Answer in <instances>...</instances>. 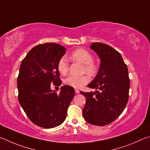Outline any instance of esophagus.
Returning a JSON list of instances; mask_svg holds the SVG:
<instances>
[{
	"instance_id": "obj_1",
	"label": "esophagus",
	"mask_w": 150,
	"mask_h": 150,
	"mask_svg": "<svg viewBox=\"0 0 150 150\" xmlns=\"http://www.w3.org/2000/svg\"><path fill=\"white\" fill-rule=\"evenodd\" d=\"M75 92L76 93H80V91L78 90V89H75Z\"/></svg>"
}]
</instances>
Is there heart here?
<instances>
[{
    "instance_id": "heart-1",
    "label": "heart",
    "mask_w": 150,
    "mask_h": 150,
    "mask_svg": "<svg viewBox=\"0 0 150 150\" xmlns=\"http://www.w3.org/2000/svg\"><path fill=\"white\" fill-rule=\"evenodd\" d=\"M70 59L74 62H78L83 64L82 72L86 73L90 76H94L98 72V65L93 62L94 57L93 54L88 51L83 49L76 50L70 55ZM59 72L62 75L67 74L68 72V62L65 57H62L59 59L57 64ZM90 78L87 75L81 76H69L64 80L66 85L73 88H80L82 86L88 83Z\"/></svg>"
}]
</instances>
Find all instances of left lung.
<instances>
[{
	"mask_svg": "<svg viewBox=\"0 0 150 150\" xmlns=\"http://www.w3.org/2000/svg\"><path fill=\"white\" fill-rule=\"evenodd\" d=\"M90 48L98 54L101 64L98 74L88 85L98 90L80 91L86 100L83 116L88 123L104 126L116 120L125 109L130 79L127 66L117 51L102 43H92Z\"/></svg>",
	"mask_w": 150,
	"mask_h": 150,
	"instance_id": "8db88e82",
	"label": "left lung"
}]
</instances>
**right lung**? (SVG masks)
Returning a JSON list of instances; mask_svg holds the SVG:
<instances>
[{"label": "right lung", "instance_id": "obj_1", "mask_svg": "<svg viewBox=\"0 0 150 150\" xmlns=\"http://www.w3.org/2000/svg\"><path fill=\"white\" fill-rule=\"evenodd\" d=\"M65 50L57 43L39 44L21 63L17 79L18 100L31 121L40 127L61 125L74 96V89L69 86H62L59 94L51 89L52 84L61 85L57 64Z\"/></svg>", "mask_w": 150, "mask_h": 150}]
</instances>
